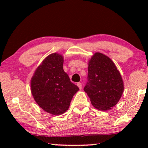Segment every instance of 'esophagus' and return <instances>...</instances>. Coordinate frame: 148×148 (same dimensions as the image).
I'll return each mask as SVG.
<instances>
[{"instance_id":"obj_1","label":"esophagus","mask_w":148,"mask_h":148,"mask_svg":"<svg viewBox=\"0 0 148 148\" xmlns=\"http://www.w3.org/2000/svg\"><path fill=\"white\" fill-rule=\"evenodd\" d=\"M77 86L78 87H79V88L80 89H82V83H80V82H78L77 84Z\"/></svg>"}]
</instances>
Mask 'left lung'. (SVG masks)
<instances>
[{
  "mask_svg": "<svg viewBox=\"0 0 148 148\" xmlns=\"http://www.w3.org/2000/svg\"><path fill=\"white\" fill-rule=\"evenodd\" d=\"M92 104L100 110H108L119 102L124 90L120 72L108 56L96 52L88 63V82L84 87Z\"/></svg>",
  "mask_w": 148,
  "mask_h": 148,
  "instance_id": "obj_1",
  "label": "left lung"
}]
</instances>
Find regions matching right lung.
<instances>
[{
  "mask_svg": "<svg viewBox=\"0 0 148 148\" xmlns=\"http://www.w3.org/2000/svg\"><path fill=\"white\" fill-rule=\"evenodd\" d=\"M63 57L53 53L45 58L36 69L31 80V91L36 103L53 115L63 114L79 90L63 70Z\"/></svg>",
  "mask_w": 148,
  "mask_h": 148,
  "instance_id": "1",
  "label": "right lung"
}]
</instances>
